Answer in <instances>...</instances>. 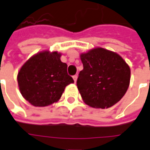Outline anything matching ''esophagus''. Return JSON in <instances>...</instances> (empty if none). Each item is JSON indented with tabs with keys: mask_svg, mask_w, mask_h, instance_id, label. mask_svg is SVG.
<instances>
[{
	"mask_svg": "<svg viewBox=\"0 0 150 150\" xmlns=\"http://www.w3.org/2000/svg\"><path fill=\"white\" fill-rule=\"evenodd\" d=\"M77 78H78V76H77V75H73V79H74V81H75V83L76 82V80H77Z\"/></svg>",
	"mask_w": 150,
	"mask_h": 150,
	"instance_id": "obj_1",
	"label": "esophagus"
}]
</instances>
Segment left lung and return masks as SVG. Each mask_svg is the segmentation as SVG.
Masks as SVG:
<instances>
[{
    "label": "left lung",
    "mask_w": 150,
    "mask_h": 150,
    "mask_svg": "<svg viewBox=\"0 0 150 150\" xmlns=\"http://www.w3.org/2000/svg\"><path fill=\"white\" fill-rule=\"evenodd\" d=\"M83 69L77 88L83 100L92 107H111L128 88L131 71L119 54L97 48L80 55Z\"/></svg>",
    "instance_id": "obj_1"
}]
</instances>
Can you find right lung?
<instances>
[{
	"label": "right lung",
	"instance_id": "right-lung-1",
	"mask_svg": "<svg viewBox=\"0 0 150 150\" xmlns=\"http://www.w3.org/2000/svg\"><path fill=\"white\" fill-rule=\"evenodd\" d=\"M57 52L45 51L31 57L18 74L21 94L34 106H47L60 99L65 88L74 83L67 65Z\"/></svg>",
	"mask_w": 150,
	"mask_h": 150
}]
</instances>
